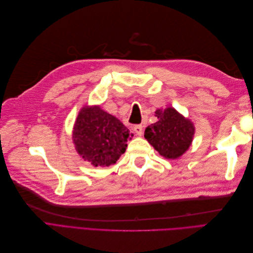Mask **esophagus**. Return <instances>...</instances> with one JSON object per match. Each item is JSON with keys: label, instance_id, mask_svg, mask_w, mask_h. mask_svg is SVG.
<instances>
[{"label": "esophagus", "instance_id": "obj_1", "mask_svg": "<svg viewBox=\"0 0 253 253\" xmlns=\"http://www.w3.org/2000/svg\"><path fill=\"white\" fill-rule=\"evenodd\" d=\"M142 128H143L142 126H135L134 128H133V131L136 133V135L141 136L142 135Z\"/></svg>", "mask_w": 253, "mask_h": 253}]
</instances>
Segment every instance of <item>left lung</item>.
Here are the masks:
<instances>
[{"label": "left lung", "mask_w": 253, "mask_h": 253, "mask_svg": "<svg viewBox=\"0 0 253 253\" xmlns=\"http://www.w3.org/2000/svg\"><path fill=\"white\" fill-rule=\"evenodd\" d=\"M155 116L157 121L145 128L144 138L164 158H179L192 144L195 134L193 122L172 106L156 110Z\"/></svg>", "instance_id": "1"}]
</instances>
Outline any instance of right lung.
<instances>
[{
  "label": "right lung",
  "instance_id": "right-lung-1",
  "mask_svg": "<svg viewBox=\"0 0 253 253\" xmlns=\"http://www.w3.org/2000/svg\"><path fill=\"white\" fill-rule=\"evenodd\" d=\"M133 134L100 105H84L73 127V142L80 157L94 167L116 164Z\"/></svg>",
  "mask_w": 253,
  "mask_h": 253
}]
</instances>
